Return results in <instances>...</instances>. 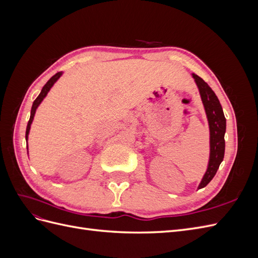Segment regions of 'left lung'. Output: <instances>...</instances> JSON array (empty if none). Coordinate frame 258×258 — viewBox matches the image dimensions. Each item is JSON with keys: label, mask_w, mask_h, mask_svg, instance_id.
Instances as JSON below:
<instances>
[{"label": "left lung", "mask_w": 258, "mask_h": 258, "mask_svg": "<svg viewBox=\"0 0 258 258\" xmlns=\"http://www.w3.org/2000/svg\"><path fill=\"white\" fill-rule=\"evenodd\" d=\"M192 77L198 86L210 128V159L207 172L198 186V189H200L211 182V179L216 174L217 169L224 159L226 118L220 100L217 99L214 91L198 75L192 74Z\"/></svg>", "instance_id": "left-lung-1"}]
</instances>
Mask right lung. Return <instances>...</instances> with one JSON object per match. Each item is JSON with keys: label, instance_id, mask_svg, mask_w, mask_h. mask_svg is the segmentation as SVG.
<instances>
[{"label": "right lung", "instance_id": "add662e5", "mask_svg": "<svg viewBox=\"0 0 258 258\" xmlns=\"http://www.w3.org/2000/svg\"><path fill=\"white\" fill-rule=\"evenodd\" d=\"M61 75H62V72H58V73L54 74V75L51 77V79H50L47 83L45 84V86L43 87V89H42L41 93H40V95H38V97L34 100L33 105H32V108H31L30 119H29V121H28V126H27V131H26V140H28V136H29L30 128H31V123H32V121H33V118H34V115H35V111H36L37 106L41 104V102H42V101L44 100V98H45L46 96H47V93H48V91L50 90V88L52 87V85L59 80V77H60Z\"/></svg>", "mask_w": 258, "mask_h": 258}]
</instances>
